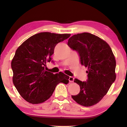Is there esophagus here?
<instances>
[{
    "instance_id": "34e87169",
    "label": "esophagus",
    "mask_w": 127,
    "mask_h": 127,
    "mask_svg": "<svg viewBox=\"0 0 127 127\" xmlns=\"http://www.w3.org/2000/svg\"><path fill=\"white\" fill-rule=\"evenodd\" d=\"M74 78L72 76H70L69 78V82H74Z\"/></svg>"
}]
</instances>
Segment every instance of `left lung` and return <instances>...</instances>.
Listing matches in <instances>:
<instances>
[{
    "mask_svg": "<svg viewBox=\"0 0 127 127\" xmlns=\"http://www.w3.org/2000/svg\"><path fill=\"white\" fill-rule=\"evenodd\" d=\"M68 45L77 51L81 64L88 68L86 81L75 79L80 91L72 98L82 106H93L103 98L116 80L115 56L106 41L89 33L74 35Z\"/></svg>",
    "mask_w": 127,
    "mask_h": 127,
    "instance_id": "8db88e82",
    "label": "left lung"
}]
</instances>
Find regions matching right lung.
I'll use <instances>...</instances> for the list:
<instances>
[{"label": "right lung", "mask_w": 127, "mask_h": 127, "mask_svg": "<svg viewBox=\"0 0 127 127\" xmlns=\"http://www.w3.org/2000/svg\"><path fill=\"white\" fill-rule=\"evenodd\" d=\"M70 36L42 32L26 40L16 50L11 62L13 83L29 103H42L50 98L59 83H69V77L63 72L53 74L46 71V64L51 61L57 44Z\"/></svg>", "instance_id": "add662e5"}]
</instances>
